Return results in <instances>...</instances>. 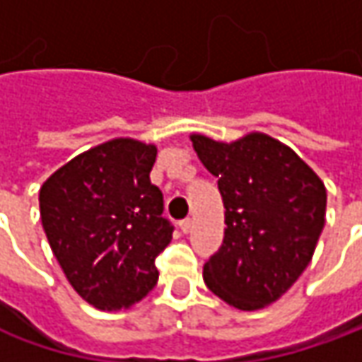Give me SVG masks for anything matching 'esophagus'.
<instances>
[{"label":"esophagus","mask_w":362,"mask_h":362,"mask_svg":"<svg viewBox=\"0 0 362 362\" xmlns=\"http://www.w3.org/2000/svg\"><path fill=\"white\" fill-rule=\"evenodd\" d=\"M179 228H181V231H183V233H189V231L193 230V219H191V217L183 219V221L179 223Z\"/></svg>","instance_id":"obj_1"}]
</instances>
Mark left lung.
Instances as JSON below:
<instances>
[{
  "label": "left lung",
  "mask_w": 362,
  "mask_h": 362,
  "mask_svg": "<svg viewBox=\"0 0 362 362\" xmlns=\"http://www.w3.org/2000/svg\"><path fill=\"white\" fill-rule=\"evenodd\" d=\"M226 207L223 243L203 266L207 288L240 310L280 298L306 270L325 228L327 189L298 155L264 132L233 143L191 134Z\"/></svg>",
  "instance_id": "obj_1"
}]
</instances>
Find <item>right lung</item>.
Masks as SVG:
<instances>
[{
	"label": "right lung",
	"mask_w": 362,
	"mask_h": 362,
	"mask_svg": "<svg viewBox=\"0 0 362 362\" xmlns=\"http://www.w3.org/2000/svg\"><path fill=\"white\" fill-rule=\"evenodd\" d=\"M157 146L112 139L60 167L40 189V216L68 282L100 310L129 308L155 288V257L173 238L151 183Z\"/></svg>",
	"instance_id": "add662e5"
}]
</instances>
